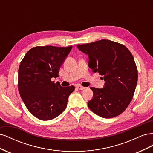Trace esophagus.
Returning a JSON list of instances; mask_svg holds the SVG:
<instances>
[{
  "mask_svg": "<svg viewBox=\"0 0 153 153\" xmlns=\"http://www.w3.org/2000/svg\"><path fill=\"white\" fill-rule=\"evenodd\" d=\"M76 88H77L78 89H79V90H84V89H85V87H82V86H81V85H77V86H76Z\"/></svg>",
  "mask_w": 153,
  "mask_h": 153,
  "instance_id": "esophagus-1",
  "label": "esophagus"
}]
</instances>
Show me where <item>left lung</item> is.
Listing matches in <instances>:
<instances>
[{"label": "left lung", "mask_w": 153, "mask_h": 153, "mask_svg": "<svg viewBox=\"0 0 153 153\" xmlns=\"http://www.w3.org/2000/svg\"><path fill=\"white\" fill-rule=\"evenodd\" d=\"M89 57L88 66L103 76V89L91 87L92 100L89 108L103 118L117 116L126 110L133 98L137 84L138 71L134 58L124 45L110 40L78 45Z\"/></svg>", "instance_id": "1"}]
</instances>
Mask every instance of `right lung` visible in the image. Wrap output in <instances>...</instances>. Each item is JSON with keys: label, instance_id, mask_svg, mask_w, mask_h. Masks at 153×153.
Returning a JSON list of instances; mask_svg holds the SVG:
<instances>
[{"label": "right lung", "instance_id": "right-lung-1", "mask_svg": "<svg viewBox=\"0 0 153 153\" xmlns=\"http://www.w3.org/2000/svg\"><path fill=\"white\" fill-rule=\"evenodd\" d=\"M72 46L36 47L29 50L18 69V91L29 112L43 121L53 119L66 109L68 97L75 87H61L52 78L58 77Z\"/></svg>", "mask_w": 153, "mask_h": 153}]
</instances>
